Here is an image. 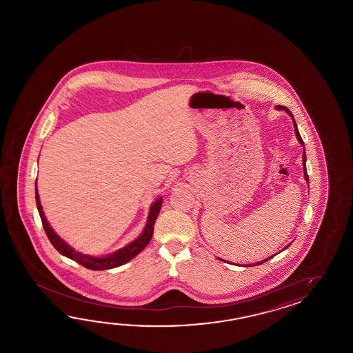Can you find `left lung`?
<instances>
[{
	"label": "left lung",
	"mask_w": 353,
	"mask_h": 353,
	"mask_svg": "<svg viewBox=\"0 0 353 353\" xmlns=\"http://www.w3.org/2000/svg\"><path fill=\"white\" fill-rule=\"evenodd\" d=\"M275 108L279 110V111H285V112L288 113L290 117H292V120H293L294 123V128H295V135H296V139H298V141H299L300 145H303V146H304V143H303V140H301V136H300L299 134V130H298V128H296V122H295V120H294L293 113L290 112V111H289L286 107H284V105H276ZM303 172H304V178H305V180H307V181H309V178H307V155H305V150L303 151ZM290 245H292V242H290L288 246H285L284 250L289 248ZM284 250H283V251H284ZM274 256H269L268 259H265V260H263V261H259V263H252V265H246V266H256V265H261V263H265V261H268V260L272 259ZM219 260H222V259H219ZM222 261H223V260H222Z\"/></svg>",
	"instance_id": "obj_1"
}]
</instances>
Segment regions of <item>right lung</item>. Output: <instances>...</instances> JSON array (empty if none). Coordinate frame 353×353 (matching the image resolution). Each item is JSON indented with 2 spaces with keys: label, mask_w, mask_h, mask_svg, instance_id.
Wrapping results in <instances>:
<instances>
[{
  "label": "right lung",
  "mask_w": 353,
  "mask_h": 353,
  "mask_svg": "<svg viewBox=\"0 0 353 353\" xmlns=\"http://www.w3.org/2000/svg\"><path fill=\"white\" fill-rule=\"evenodd\" d=\"M35 198H37V207H38L39 214H40L41 222H43V227L46 230L48 239L52 242L54 248H57V251L61 255L65 256L70 260H74L90 270H108L113 268H119L121 265L132 260L136 255H139L150 242L152 233H154V225H155V221L158 218L159 212L161 210V204H163V196H159L155 202H152L150 210H149L146 225L143 228V233L136 240L130 242L126 246L114 251L112 254L105 256H92L75 251L74 248H72L70 245H68L65 241L60 239L53 228L50 227L46 218V214H44L41 203H40L37 184H35Z\"/></svg>",
  "instance_id": "obj_1"
}]
</instances>
